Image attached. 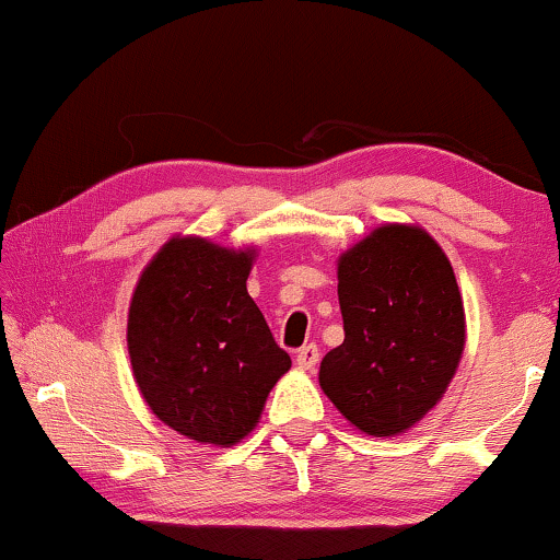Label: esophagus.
I'll return each mask as SVG.
<instances>
[{"mask_svg": "<svg viewBox=\"0 0 560 560\" xmlns=\"http://www.w3.org/2000/svg\"><path fill=\"white\" fill-rule=\"evenodd\" d=\"M318 347L316 343H305V347H301L298 349V354H295V362H298V366H303V370H313V366L318 364Z\"/></svg>", "mask_w": 560, "mask_h": 560, "instance_id": "34e87169", "label": "esophagus"}]
</instances>
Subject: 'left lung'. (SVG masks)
Returning a JSON list of instances; mask_svg holds the SVG:
<instances>
[{"label":"left lung","instance_id":"1","mask_svg":"<svg viewBox=\"0 0 560 560\" xmlns=\"http://www.w3.org/2000/svg\"><path fill=\"white\" fill-rule=\"evenodd\" d=\"M343 343L320 362V387L370 435H395L425 416L464 351L454 270L425 232L380 226L339 259Z\"/></svg>","mask_w":560,"mask_h":560}]
</instances>
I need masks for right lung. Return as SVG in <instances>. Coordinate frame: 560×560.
<instances>
[{"label":"right lung","instance_id":"right-lung-1","mask_svg":"<svg viewBox=\"0 0 560 560\" xmlns=\"http://www.w3.org/2000/svg\"><path fill=\"white\" fill-rule=\"evenodd\" d=\"M252 252L171 240L144 267L129 305L135 380L155 416L198 443L232 446L290 370L247 293Z\"/></svg>","mask_w":560,"mask_h":560}]
</instances>
